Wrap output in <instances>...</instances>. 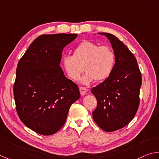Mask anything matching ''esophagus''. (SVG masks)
Masks as SVG:
<instances>
[{"label":"esophagus","mask_w":159,"mask_h":159,"mask_svg":"<svg viewBox=\"0 0 159 159\" xmlns=\"http://www.w3.org/2000/svg\"><path fill=\"white\" fill-rule=\"evenodd\" d=\"M87 91H88V90H87L85 87H82V86L80 87V92L81 95H82V96L85 95Z\"/></svg>","instance_id":"34e87169"}]
</instances>
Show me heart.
I'll list each match as a JSON object with an SVG mask.
<instances>
[{
  "label": "heart",
  "instance_id": "b5f03b06",
  "mask_svg": "<svg viewBox=\"0 0 159 159\" xmlns=\"http://www.w3.org/2000/svg\"><path fill=\"white\" fill-rule=\"evenodd\" d=\"M61 62L67 75L73 80H78L84 70L86 71L82 82L87 84L94 80L102 82L108 78L115 66V54L108 46L84 41L73 50V56H64Z\"/></svg>",
  "mask_w": 159,
  "mask_h": 159
}]
</instances>
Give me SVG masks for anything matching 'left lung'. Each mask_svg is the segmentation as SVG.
I'll use <instances>...</instances> for the list:
<instances>
[{
    "instance_id": "left-lung-1",
    "label": "left lung",
    "mask_w": 159,
    "mask_h": 159,
    "mask_svg": "<svg viewBox=\"0 0 159 159\" xmlns=\"http://www.w3.org/2000/svg\"><path fill=\"white\" fill-rule=\"evenodd\" d=\"M106 35L115 54V64L108 78L91 89L98 101L93 112L94 121L106 132H113L128 125L139 105L141 73L134 55L114 35Z\"/></svg>"
}]
</instances>
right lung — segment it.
Instances as JSON below:
<instances>
[{"label": "right lung", "instance_id": "obj_1", "mask_svg": "<svg viewBox=\"0 0 159 159\" xmlns=\"http://www.w3.org/2000/svg\"><path fill=\"white\" fill-rule=\"evenodd\" d=\"M75 34L41 35L32 43L16 69L14 95L23 124L43 135L62 127L70 106L80 98L79 88L60 66L63 48Z\"/></svg>", "mask_w": 159, "mask_h": 159}]
</instances>
